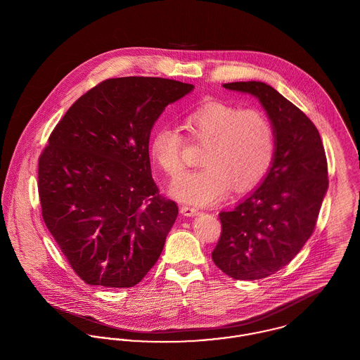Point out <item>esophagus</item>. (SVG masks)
Instances as JSON below:
<instances>
[{"label": "esophagus", "mask_w": 360, "mask_h": 360, "mask_svg": "<svg viewBox=\"0 0 360 360\" xmlns=\"http://www.w3.org/2000/svg\"><path fill=\"white\" fill-rule=\"evenodd\" d=\"M180 212H181V214H184V216H187V217H193V216H197V214L200 213L198 209L191 207V206H181V207H180Z\"/></svg>", "instance_id": "obj_1"}]
</instances>
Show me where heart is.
Listing matches in <instances>:
<instances>
[{
  "mask_svg": "<svg viewBox=\"0 0 360 360\" xmlns=\"http://www.w3.org/2000/svg\"><path fill=\"white\" fill-rule=\"evenodd\" d=\"M186 127L197 141H207L201 155L202 167L188 172L170 186L180 202L206 206L224 198L231 188L247 191L267 174L274 159V130L257 109L230 103H202L188 113ZM186 140L176 126L155 130L150 154L159 167L176 177L183 170Z\"/></svg>",
  "mask_w": 360,
  "mask_h": 360,
  "instance_id": "b5f03b06",
  "label": "heart"
}]
</instances>
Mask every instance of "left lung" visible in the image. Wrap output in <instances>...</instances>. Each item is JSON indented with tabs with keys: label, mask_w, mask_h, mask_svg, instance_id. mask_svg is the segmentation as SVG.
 Masks as SVG:
<instances>
[{
	"label": "left lung",
	"mask_w": 360,
	"mask_h": 360,
	"mask_svg": "<svg viewBox=\"0 0 360 360\" xmlns=\"http://www.w3.org/2000/svg\"><path fill=\"white\" fill-rule=\"evenodd\" d=\"M223 87L257 98L274 130L267 174L233 210L220 212L221 236L212 252L227 276L259 280L288 264L311 236L328 188L326 153L308 116L271 86L236 82Z\"/></svg>",
	"instance_id": "8db88e82"
}]
</instances>
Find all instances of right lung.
<instances>
[{
    "label": "right lung",
    "instance_id": "right-lung-1",
    "mask_svg": "<svg viewBox=\"0 0 360 360\" xmlns=\"http://www.w3.org/2000/svg\"><path fill=\"white\" fill-rule=\"evenodd\" d=\"M193 84L160 77L105 80L73 103L39 160L43 219L77 276L129 288L151 270L179 207L159 195L150 137Z\"/></svg>",
    "mask_w": 360,
    "mask_h": 360
}]
</instances>
